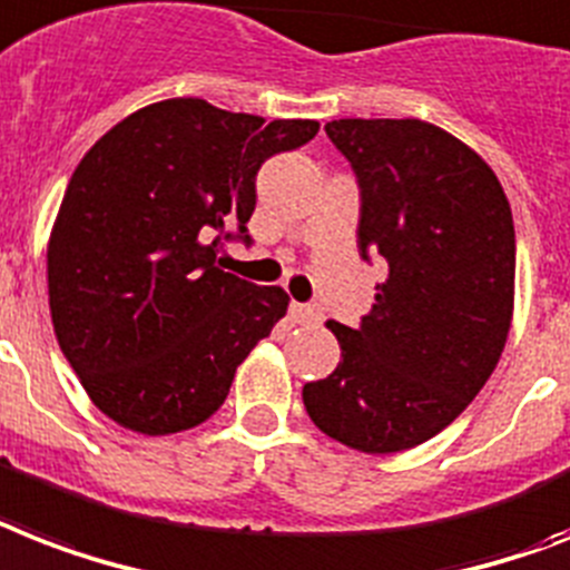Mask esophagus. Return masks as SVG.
<instances>
[{
  "label": "esophagus",
  "instance_id": "34e87169",
  "mask_svg": "<svg viewBox=\"0 0 570 570\" xmlns=\"http://www.w3.org/2000/svg\"><path fill=\"white\" fill-rule=\"evenodd\" d=\"M289 316H293L295 325H316L322 313L316 307H309V304H293L289 307Z\"/></svg>",
  "mask_w": 570,
  "mask_h": 570
}]
</instances>
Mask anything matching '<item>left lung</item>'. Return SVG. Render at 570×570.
Wrapping results in <instances>:
<instances>
[{
    "mask_svg": "<svg viewBox=\"0 0 570 570\" xmlns=\"http://www.w3.org/2000/svg\"><path fill=\"white\" fill-rule=\"evenodd\" d=\"M360 180V254L390 272L360 327L327 322L342 360L304 383L322 433L395 453L445 430L501 360L515 307V225L492 166L421 119H333Z\"/></svg>",
    "mask_w": 570,
    "mask_h": 570,
    "instance_id": "8db88e82",
    "label": "left lung"
}]
</instances>
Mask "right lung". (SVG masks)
Returning <instances> with one entry per match:
<instances>
[{
	"label": "right lung",
	"mask_w": 570,
	"mask_h": 570,
	"mask_svg": "<svg viewBox=\"0 0 570 570\" xmlns=\"http://www.w3.org/2000/svg\"><path fill=\"white\" fill-rule=\"evenodd\" d=\"M316 119L230 114L205 99L134 110L81 157L46 248L63 357L101 413L142 436L210 419L289 295L219 269L230 228L248 243L266 157Z\"/></svg>",
	"instance_id": "obj_1"
}]
</instances>
